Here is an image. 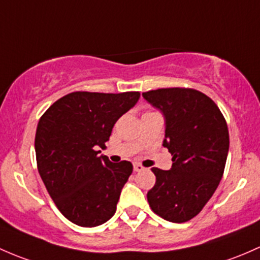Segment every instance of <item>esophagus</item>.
Returning a JSON list of instances; mask_svg holds the SVG:
<instances>
[{"mask_svg": "<svg viewBox=\"0 0 260 260\" xmlns=\"http://www.w3.org/2000/svg\"><path fill=\"white\" fill-rule=\"evenodd\" d=\"M145 168L141 164H134V171H143Z\"/></svg>", "mask_w": 260, "mask_h": 260, "instance_id": "obj_1", "label": "esophagus"}]
</instances>
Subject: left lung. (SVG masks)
I'll use <instances>...</instances> for the list:
<instances>
[{"label": "left lung", "instance_id": "8db88e82", "mask_svg": "<svg viewBox=\"0 0 260 260\" xmlns=\"http://www.w3.org/2000/svg\"><path fill=\"white\" fill-rule=\"evenodd\" d=\"M165 117L162 145L173 155L170 170L152 168L156 176L148 191L151 210L173 223L202 211L218 188L229 150V131L216 104L194 89L171 87L143 92Z\"/></svg>", "mask_w": 260, "mask_h": 260}]
</instances>
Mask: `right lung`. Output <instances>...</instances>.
<instances>
[{"mask_svg":"<svg viewBox=\"0 0 260 260\" xmlns=\"http://www.w3.org/2000/svg\"><path fill=\"white\" fill-rule=\"evenodd\" d=\"M140 92L76 91L47 109L35 138L37 169L57 209L80 226L92 228L116 211L130 161L114 164L99 154L120 116L135 106Z\"/></svg>","mask_w":260,"mask_h":260,"instance_id":"obj_1","label":"right lung"}]
</instances>
